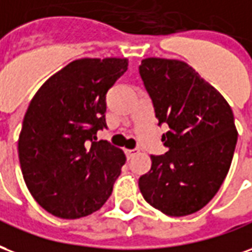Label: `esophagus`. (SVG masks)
<instances>
[{
    "mask_svg": "<svg viewBox=\"0 0 252 252\" xmlns=\"http://www.w3.org/2000/svg\"><path fill=\"white\" fill-rule=\"evenodd\" d=\"M137 153H138V149H127V150H126L127 158H131V157H134Z\"/></svg>",
    "mask_w": 252,
    "mask_h": 252,
    "instance_id": "esophagus-1",
    "label": "esophagus"
}]
</instances>
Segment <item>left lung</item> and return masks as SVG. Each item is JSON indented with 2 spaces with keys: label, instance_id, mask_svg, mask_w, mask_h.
Segmentation results:
<instances>
[{
  "label": "left lung",
  "instance_id": "1",
  "mask_svg": "<svg viewBox=\"0 0 252 252\" xmlns=\"http://www.w3.org/2000/svg\"><path fill=\"white\" fill-rule=\"evenodd\" d=\"M139 75L158 125L166 124L168 152L152 156L139 177L144 199L168 216L194 214L212 200L228 173L238 141L232 110L223 95L180 60L149 58Z\"/></svg>",
  "mask_w": 252,
  "mask_h": 252
}]
</instances>
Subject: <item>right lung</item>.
I'll use <instances>...</instances> for the list:
<instances>
[{
	"mask_svg": "<svg viewBox=\"0 0 252 252\" xmlns=\"http://www.w3.org/2000/svg\"><path fill=\"white\" fill-rule=\"evenodd\" d=\"M127 65V59L75 60L29 103L18 157L29 192L53 216H87L113 192L126 157L107 141H96V133L107 127L106 94Z\"/></svg>",
	"mask_w": 252,
	"mask_h": 252,
	"instance_id": "obj_1",
	"label": "right lung"
}]
</instances>
